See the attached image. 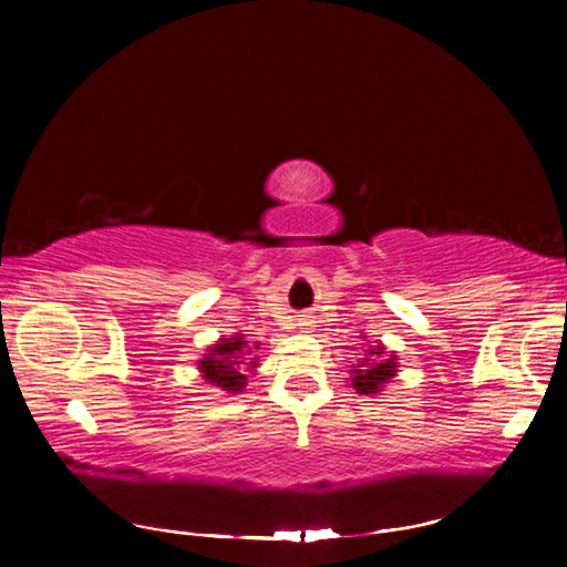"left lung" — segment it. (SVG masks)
Segmentation results:
<instances>
[{"instance_id":"8db88e82","label":"left lung","mask_w":567,"mask_h":567,"mask_svg":"<svg viewBox=\"0 0 567 567\" xmlns=\"http://www.w3.org/2000/svg\"><path fill=\"white\" fill-rule=\"evenodd\" d=\"M378 350H382V348H378ZM370 354H382V352H370ZM395 368H398V364H395V358H392V354H390V360H380V362L362 360L358 364V370H352L354 372L352 388L358 390L360 395H370V392H378L392 375H395Z\"/></svg>"}]
</instances>
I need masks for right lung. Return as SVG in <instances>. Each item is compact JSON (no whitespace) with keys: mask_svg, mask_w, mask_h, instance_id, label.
I'll return each mask as SVG.
<instances>
[{"mask_svg":"<svg viewBox=\"0 0 567 567\" xmlns=\"http://www.w3.org/2000/svg\"><path fill=\"white\" fill-rule=\"evenodd\" d=\"M243 338H225L215 344L205 360H199V370L205 372V380L227 392H239L247 385V375H243V354L252 350H243ZM255 368V364H252Z\"/></svg>","mask_w":567,"mask_h":567,"instance_id":"obj_1","label":"right lung"}]
</instances>
